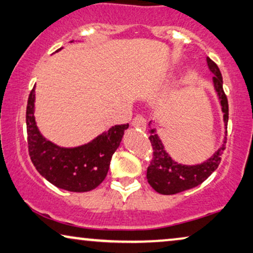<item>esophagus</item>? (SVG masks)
<instances>
[{"label":"esophagus","mask_w":253,"mask_h":253,"mask_svg":"<svg viewBox=\"0 0 253 253\" xmlns=\"http://www.w3.org/2000/svg\"><path fill=\"white\" fill-rule=\"evenodd\" d=\"M131 125L136 128H140V129H144L145 125H147V119L143 115H136L134 117L133 122H131Z\"/></svg>","instance_id":"1"}]
</instances>
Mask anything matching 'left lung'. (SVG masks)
Listing matches in <instances>:
<instances>
[{
	"label": "left lung",
	"mask_w": 253,
	"mask_h": 253,
	"mask_svg": "<svg viewBox=\"0 0 253 253\" xmlns=\"http://www.w3.org/2000/svg\"><path fill=\"white\" fill-rule=\"evenodd\" d=\"M208 60L209 69L213 73V84H214L215 91L218 92L221 110L223 112V122L226 126V136L223 140L222 147L212 156L208 161L198 164V165L188 166L177 164L169 157V154L164 149L161 138L155 133V129L150 130L149 140L152 145V159L150 165L148 166L147 179L150 186L159 194L163 195H174L181 191L191 189L197 187L198 184L208 179L214 170L218 169L221 155L226 149L227 142V123H228V99L223 91L222 87V76L216 64L210 59Z\"/></svg>",
	"instance_id": "1"
}]
</instances>
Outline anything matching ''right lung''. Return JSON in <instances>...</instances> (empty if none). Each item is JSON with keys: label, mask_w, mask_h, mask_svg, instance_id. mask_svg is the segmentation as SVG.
Masks as SVG:
<instances>
[{"label": "right lung", "mask_w": 253, "mask_h": 253, "mask_svg": "<svg viewBox=\"0 0 253 253\" xmlns=\"http://www.w3.org/2000/svg\"><path fill=\"white\" fill-rule=\"evenodd\" d=\"M34 88L28 96L26 127L28 154L35 169L60 189L74 193L95 189L105 179L112 155L129 125L112 126L81 147L60 148L45 140L38 129L34 118Z\"/></svg>", "instance_id": "add662e5"}]
</instances>
